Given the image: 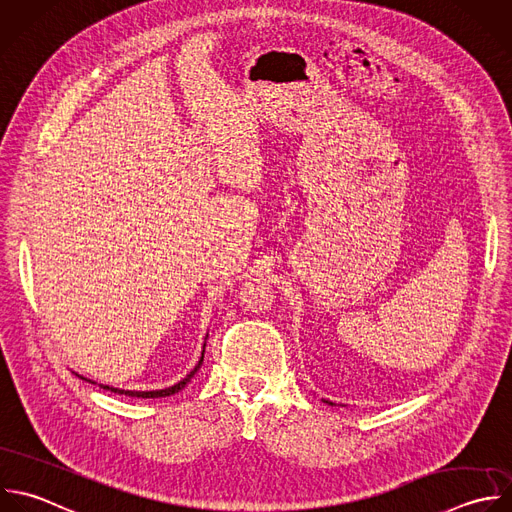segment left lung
Instances as JSON below:
<instances>
[{"label":"left lung","instance_id":"8db88e82","mask_svg":"<svg viewBox=\"0 0 512 512\" xmlns=\"http://www.w3.org/2000/svg\"><path fill=\"white\" fill-rule=\"evenodd\" d=\"M326 402H328V400H326ZM328 404H332V402H328Z\"/></svg>","mask_w":512,"mask_h":512}]
</instances>
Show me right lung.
I'll return each instance as SVG.
<instances>
[{
	"mask_svg": "<svg viewBox=\"0 0 512 512\" xmlns=\"http://www.w3.org/2000/svg\"><path fill=\"white\" fill-rule=\"evenodd\" d=\"M202 360H204V354H202V358H200V362L196 364V368L184 378V380H180L178 384H174V386H170V388H164V390H150V392H134V390H120V388H110V386H102V388H106V390H112V392H118V394H126V396H138V398H162V396H170V394H176V392H180L188 382H190V378L198 372V368H200V364H202Z\"/></svg>",
	"mask_w": 512,
	"mask_h": 512,
	"instance_id": "right-lung-1",
	"label": "right lung"
}]
</instances>
